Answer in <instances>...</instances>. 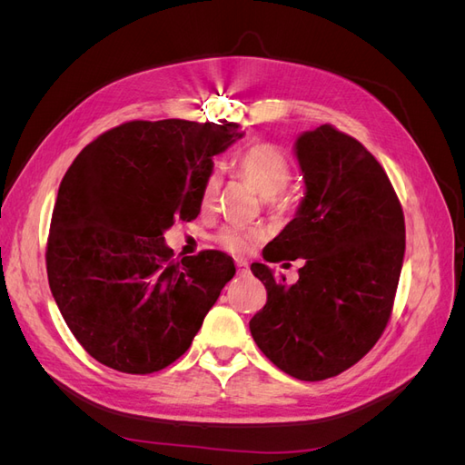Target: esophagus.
I'll list each match as a JSON object with an SVG mask.
<instances>
[{"label": "esophagus", "instance_id": "esophagus-1", "mask_svg": "<svg viewBox=\"0 0 465 465\" xmlns=\"http://www.w3.org/2000/svg\"><path fill=\"white\" fill-rule=\"evenodd\" d=\"M234 263H236V267H238V273H241V275H246V273H248V262H246V260L238 258Z\"/></svg>", "mask_w": 465, "mask_h": 465}]
</instances>
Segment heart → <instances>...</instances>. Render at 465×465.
I'll use <instances>...</instances> for the list:
<instances>
[{
  "instance_id": "heart-1",
  "label": "heart",
  "mask_w": 465,
  "mask_h": 465,
  "mask_svg": "<svg viewBox=\"0 0 465 465\" xmlns=\"http://www.w3.org/2000/svg\"><path fill=\"white\" fill-rule=\"evenodd\" d=\"M238 168L242 176L250 182L256 192L265 200H273L287 188L291 182V163L287 154L272 143H256L244 149L238 157ZM221 186V176L217 171L211 173L205 180L202 192V203L209 205L215 200ZM258 241V232L241 227H224L217 234V242L223 250L232 252V254H242L248 252Z\"/></svg>"
}]
</instances>
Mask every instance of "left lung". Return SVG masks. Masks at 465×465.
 I'll use <instances>...</instances> for the list:
<instances>
[{"mask_svg": "<svg viewBox=\"0 0 465 465\" xmlns=\"http://www.w3.org/2000/svg\"><path fill=\"white\" fill-rule=\"evenodd\" d=\"M294 157L304 195L263 260L302 258L304 265L292 285L265 263L250 265L267 289L250 331L277 369L316 382L353 367L382 335L403 265L405 223L384 168L357 139L320 125L297 137Z\"/></svg>", "mask_w": 465, "mask_h": 465, "instance_id": "8db88e82", "label": "left lung"}]
</instances>
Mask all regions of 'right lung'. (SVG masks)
I'll use <instances>...</instances> for the list:
<instances>
[{
    "label": "right lung",
    "instance_id": "1",
    "mask_svg": "<svg viewBox=\"0 0 465 465\" xmlns=\"http://www.w3.org/2000/svg\"><path fill=\"white\" fill-rule=\"evenodd\" d=\"M241 137L229 122L135 120L96 137L69 166L50 223L48 283L98 362L151 374L192 345L236 267L219 250L176 262L164 232L200 215L213 157Z\"/></svg>",
    "mask_w": 465,
    "mask_h": 465
}]
</instances>
